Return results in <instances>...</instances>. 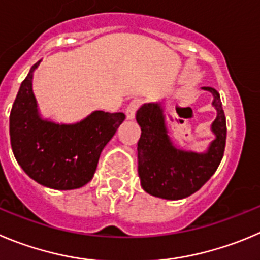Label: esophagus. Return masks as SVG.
I'll return each instance as SVG.
<instances>
[{
  "label": "esophagus",
  "mask_w": 260,
  "mask_h": 260,
  "mask_svg": "<svg viewBox=\"0 0 260 260\" xmlns=\"http://www.w3.org/2000/svg\"><path fill=\"white\" fill-rule=\"evenodd\" d=\"M138 106H140V100H133L132 103L127 106V109H125V116H127L128 120L135 119L136 111H137Z\"/></svg>",
  "instance_id": "34e87169"
}]
</instances>
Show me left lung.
Returning <instances> with one entry per match:
<instances>
[{
  "mask_svg": "<svg viewBox=\"0 0 260 260\" xmlns=\"http://www.w3.org/2000/svg\"><path fill=\"white\" fill-rule=\"evenodd\" d=\"M212 93L217 111L210 131L214 140L203 152L178 147L167 127L164 101L145 103L136 113L141 127L137 144L138 177L147 193L167 200H179L200 190L215 173L225 146V116L220 96L212 87H201Z\"/></svg>",
  "mask_w": 260,
  "mask_h": 260,
  "instance_id": "left-lung-1",
  "label": "left lung"
}]
</instances>
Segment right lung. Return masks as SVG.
<instances>
[{
    "mask_svg": "<svg viewBox=\"0 0 260 260\" xmlns=\"http://www.w3.org/2000/svg\"><path fill=\"white\" fill-rule=\"evenodd\" d=\"M20 84L10 114V141L14 156L37 183L53 190H74L88 183L101 151L123 123V113L96 110L75 123L43 118L33 93V75Z\"/></svg>",
    "mask_w": 260,
    "mask_h": 260,
    "instance_id": "obj_1",
    "label": "right lung"
}]
</instances>
